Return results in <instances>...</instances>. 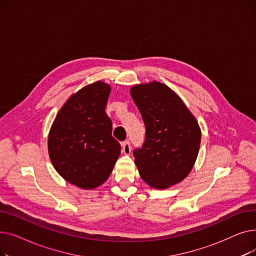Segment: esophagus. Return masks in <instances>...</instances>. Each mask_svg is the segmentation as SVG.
I'll return each mask as SVG.
<instances>
[{"instance_id": "1", "label": "esophagus", "mask_w": 256, "mask_h": 256, "mask_svg": "<svg viewBox=\"0 0 256 256\" xmlns=\"http://www.w3.org/2000/svg\"><path fill=\"white\" fill-rule=\"evenodd\" d=\"M121 146H122V152L124 154H130V152H132V147H130V143L128 141H124L122 142V144H121Z\"/></svg>"}]
</instances>
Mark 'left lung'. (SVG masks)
I'll use <instances>...</instances> for the list:
<instances>
[{"label":"left lung","mask_w":256,"mask_h":256,"mask_svg":"<svg viewBox=\"0 0 256 256\" xmlns=\"http://www.w3.org/2000/svg\"><path fill=\"white\" fill-rule=\"evenodd\" d=\"M130 96L141 113L146 134L134 150L142 180L154 189H167L186 178L198 156L201 130L176 92L158 82L135 85Z\"/></svg>","instance_id":"obj_1"}]
</instances>
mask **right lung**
Returning a JSON list of instances; mask_svg holds the SVG:
<instances>
[{"label": "right lung", "instance_id": "right-lung-1", "mask_svg": "<svg viewBox=\"0 0 256 256\" xmlns=\"http://www.w3.org/2000/svg\"><path fill=\"white\" fill-rule=\"evenodd\" d=\"M111 87L98 80L67 100L48 134V154L56 171L80 189L102 184L114 168L121 146L112 136L106 113Z\"/></svg>", "mask_w": 256, "mask_h": 256}]
</instances>
